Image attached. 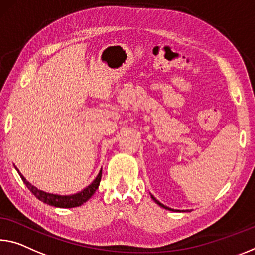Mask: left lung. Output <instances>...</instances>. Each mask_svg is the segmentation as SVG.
Here are the masks:
<instances>
[{"label":"left lung","instance_id":"obj_1","mask_svg":"<svg viewBox=\"0 0 255 255\" xmlns=\"http://www.w3.org/2000/svg\"><path fill=\"white\" fill-rule=\"evenodd\" d=\"M151 196H152V199H153V201H154L156 204H159V205H160V207H162V208H164V209H167V210H170V211H180V210H173V209H170V208L165 207V205H164V204H162V203H160V202H159V201H157V200L155 199V197H154V196H153V195H151ZM183 211H184V210H183ZM186 211H188V210H186ZM184 212H185V211H184Z\"/></svg>","mask_w":255,"mask_h":255}]
</instances>
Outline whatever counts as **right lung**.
Listing matches in <instances>:
<instances>
[{
  "label": "right lung",
  "mask_w": 255,
  "mask_h": 255,
  "mask_svg": "<svg viewBox=\"0 0 255 255\" xmlns=\"http://www.w3.org/2000/svg\"><path fill=\"white\" fill-rule=\"evenodd\" d=\"M19 175L21 177L23 183L26 184L28 189H29V191L33 193L39 201H42L44 203L52 205V207H56V208H76L90 200L93 194L95 193L96 189L99 188L101 177H102V170H100L98 177L93 180V183L91 185H88L86 188H84L83 191H80L79 193L71 194V195H58V194H51V193L40 191V189H38L37 187H35L34 185H31L29 181H27L21 173L19 172Z\"/></svg>",
  "instance_id": "add662e5"
}]
</instances>
